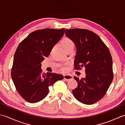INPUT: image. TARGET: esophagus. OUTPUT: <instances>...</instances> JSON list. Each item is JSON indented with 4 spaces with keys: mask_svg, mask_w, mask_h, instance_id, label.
I'll return each mask as SVG.
<instances>
[{
    "mask_svg": "<svg viewBox=\"0 0 125 125\" xmlns=\"http://www.w3.org/2000/svg\"><path fill=\"white\" fill-rule=\"evenodd\" d=\"M63 79H64V80L66 81H68L71 79H72L73 77L71 75L66 74V75H64V76H63Z\"/></svg>",
    "mask_w": 125,
    "mask_h": 125,
    "instance_id": "34e87169",
    "label": "esophagus"
}]
</instances>
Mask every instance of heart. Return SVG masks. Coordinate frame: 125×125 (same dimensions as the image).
I'll list each match as a JSON object with an SVG mask.
<instances>
[{"label":"heart","instance_id":"obj_1","mask_svg":"<svg viewBox=\"0 0 125 125\" xmlns=\"http://www.w3.org/2000/svg\"><path fill=\"white\" fill-rule=\"evenodd\" d=\"M62 44L63 48H65V50L67 51V50L70 49L71 48L74 47V42L71 40L70 38L68 37H64L62 40ZM62 71H65V68H62Z\"/></svg>","mask_w":125,"mask_h":125}]
</instances>
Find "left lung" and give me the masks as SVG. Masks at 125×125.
Instances as JSON below:
<instances>
[{
	"label": "left lung",
	"mask_w": 125,
	"mask_h": 125,
	"mask_svg": "<svg viewBox=\"0 0 125 125\" xmlns=\"http://www.w3.org/2000/svg\"><path fill=\"white\" fill-rule=\"evenodd\" d=\"M65 32L77 48L75 69L85 67V78L74 77L78 85L72 91L73 95L80 103L92 105L104 97L113 79L110 52L101 38L90 30L74 29Z\"/></svg>",
	"instance_id": "1"
}]
</instances>
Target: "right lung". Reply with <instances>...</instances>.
<instances>
[{"label":"right lung","mask_w":125,"mask_h":125,"mask_svg":"<svg viewBox=\"0 0 125 125\" xmlns=\"http://www.w3.org/2000/svg\"><path fill=\"white\" fill-rule=\"evenodd\" d=\"M65 29L35 31L20 43L15 52L11 77L18 92L30 103H38L48 93V87L62 80V74L42 73V62L64 34Z\"/></svg>","instance_id":"1"}]
</instances>
